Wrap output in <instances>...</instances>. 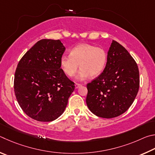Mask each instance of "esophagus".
Instances as JSON below:
<instances>
[{"mask_svg":"<svg viewBox=\"0 0 155 155\" xmlns=\"http://www.w3.org/2000/svg\"><path fill=\"white\" fill-rule=\"evenodd\" d=\"M82 86L80 84H78V83H76L75 84V88H80V86Z\"/></svg>","mask_w":155,"mask_h":155,"instance_id":"esophagus-1","label":"esophagus"}]
</instances>
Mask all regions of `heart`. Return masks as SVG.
<instances>
[{
	"instance_id": "b5f03b06",
	"label": "heart",
	"mask_w": 155,
	"mask_h": 155,
	"mask_svg": "<svg viewBox=\"0 0 155 155\" xmlns=\"http://www.w3.org/2000/svg\"><path fill=\"white\" fill-rule=\"evenodd\" d=\"M107 52L104 48L95 45L82 43L75 46L71 50L70 55H62L60 60L61 69L68 77L75 75L78 67L81 69L77 79L83 80L90 75L98 76L106 65Z\"/></svg>"
}]
</instances>
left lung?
<instances>
[{"label": "left lung", "mask_w": 155, "mask_h": 155, "mask_svg": "<svg viewBox=\"0 0 155 155\" xmlns=\"http://www.w3.org/2000/svg\"><path fill=\"white\" fill-rule=\"evenodd\" d=\"M86 86V104L94 114L104 118L120 116L130 107L139 91L136 62L123 45L113 40L104 71Z\"/></svg>", "instance_id": "1"}]
</instances>
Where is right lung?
<instances>
[{"label": "right lung", "mask_w": 155, "mask_h": 155, "mask_svg": "<svg viewBox=\"0 0 155 155\" xmlns=\"http://www.w3.org/2000/svg\"><path fill=\"white\" fill-rule=\"evenodd\" d=\"M65 48L60 40L37 41L19 61L14 76L16 99L24 112L50 122L64 112L75 83L61 68Z\"/></svg>", "instance_id": "right-lung-1"}]
</instances>
